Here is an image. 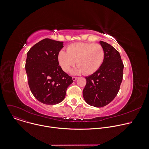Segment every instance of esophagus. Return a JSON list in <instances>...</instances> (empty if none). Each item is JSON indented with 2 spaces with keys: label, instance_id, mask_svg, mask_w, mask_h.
Listing matches in <instances>:
<instances>
[{
  "label": "esophagus",
  "instance_id": "esophagus-1",
  "mask_svg": "<svg viewBox=\"0 0 149 149\" xmlns=\"http://www.w3.org/2000/svg\"><path fill=\"white\" fill-rule=\"evenodd\" d=\"M77 78H78V77H72V80H73L74 81H76V80L77 79Z\"/></svg>",
  "mask_w": 149,
  "mask_h": 149
}]
</instances>
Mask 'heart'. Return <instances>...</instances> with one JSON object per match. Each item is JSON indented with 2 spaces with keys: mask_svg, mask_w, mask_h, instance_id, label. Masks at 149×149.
Listing matches in <instances>:
<instances>
[{
  "mask_svg": "<svg viewBox=\"0 0 149 149\" xmlns=\"http://www.w3.org/2000/svg\"><path fill=\"white\" fill-rule=\"evenodd\" d=\"M104 58V49L97 43H74L68 46L67 52L61 50L58 54V63L65 72H68L77 61L78 65L71 71L73 74L95 72L101 67Z\"/></svg>",
  "mask_w": 149,
  "mask_h": 149,
  "instance_id": "obj_1",
  "label": "heart"
}]
</instances>
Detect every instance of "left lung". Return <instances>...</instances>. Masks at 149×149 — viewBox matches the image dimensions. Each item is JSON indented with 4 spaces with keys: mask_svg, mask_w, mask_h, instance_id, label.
I'll return each mask as SVG.
<instances>
[{
    "mask_svg": "<svg viewBox=\"0 0 149 149\" xmlns=\"http://www.w3.org/2000/svg\"><path fill=\"white\" fill-rule=\"evenodd\" d=\"M104 51V61L97 71L85 77L83 90L85 101L90 106L102 107L117 96L123 81L124 64L120 53L111 45L99 42Z\"/></svg>",
    "mask_w": 149,
    "mask_h": 149,
    "instance_id": "obj_1",
    "label": "left lung"
}]
</instances>
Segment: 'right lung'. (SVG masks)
<instances>
[{"instance_id":"right-lung-1","label":"right lung","mask_w":149,"mask_h":149,"mask_svg":"<svg viewBox=\"0 0 149 149\" xmlns=\"http://www.w3.org/2000/svg\"><path fill=\"white\" fill-rule=\"evenodd\" d=\"M63 42L44 39L34 45L27 53L25 71L33 96L40 102L54 105L65 98L72 77L59 65L58 54Z\"/></svg>"}]
</instances>
